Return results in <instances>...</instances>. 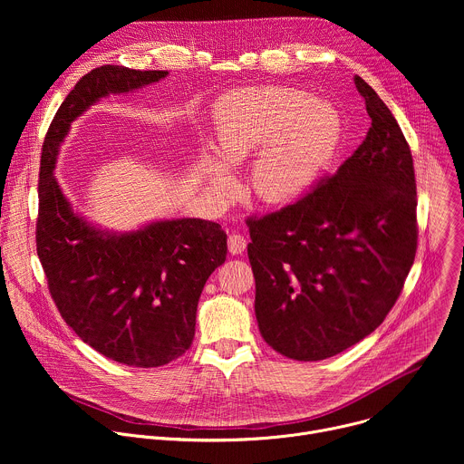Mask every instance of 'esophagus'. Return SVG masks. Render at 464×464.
I'll list each match as a JSON object with an SVG mask.
<instances>
[{
    "label": "esophagus",
    "mask_w": 464,
    "mask_h": 464,
    "mask_svg": "<svg viewBox=\"0 0 464 464\" xmlns=\"http://www.w3.org/2000/svg\"><path fill=\"white\" fill-rule=\"evenodd\" d=\"M246 246H247V240L240 235V233H233L229 235L227 238V247H229V253L233 255H240L246 251Z\"/></svg>",
    "instance_id": "obj_1"
}]
</instances>
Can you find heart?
I'll return each instance as SVG.
<instances>
[{
	"label": "heart",
	"instance_id": "heart-1",
	"mask_svg": "<svg viewBox=\"0 0 464 464\" xmlns=\"http://www.w3.org/2000/svg\"><path fill=\"white\" fill-rule=\"evenodd\" d=\"M340 141L342 117L333 104L285 86L238 90L217 106L218 158L204 156L206 179L215 198H229L237 185L229 167L258 151L251 188L266 204L290 202L315 183Z\"/></svg>",
	"mask_w": 464,
	"mask_h": 464
}]
</instances>
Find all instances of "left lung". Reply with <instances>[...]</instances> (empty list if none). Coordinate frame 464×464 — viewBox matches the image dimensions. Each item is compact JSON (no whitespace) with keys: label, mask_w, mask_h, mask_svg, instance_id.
Masks as SVG:
<instances>
[{"label":"left lung","mask_w":464,"mask_h":464,"mask_svg":"<svg viewBox=\"0 0 464 464\" xmlns=\"http://www.w3.org/2000/svg\"><path fill=\"white\" fill-rule=\"evenodd\" d=\"M371 128L343 165L301 200L249 218L247 256L262 338L317 362L356 345L401 295L417 251V183L402 130L354 77Z\"/></svg>","instance_id":"1"}]
</instances>
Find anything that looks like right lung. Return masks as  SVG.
Returning a JSON list of instances; mask_svg holds the SVG:
<instances>
[{
    "label": "right lung",
    "instance_id": "obj_1",
    "mask_svg": "<svg viewBox=\"0 0 464 464\" xmlns=\"http://www.w3.org/2000/svg\"><path fill=\"white\" fill-rule=\"evenodd\" d=\"M167 75L124 65L84 75L47 130L38 181L36 251L63 321L102 356L143 369L165 365L190 347L198 299L226 260L227 235L202 218L102 229L73 209L53 170L77 117L102 97L131 93Z\"/></svg>",
    "mask_w": 464,
    "mask_h": 464
}]
</instances>
